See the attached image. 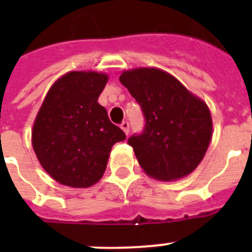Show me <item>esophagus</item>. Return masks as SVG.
<instances>
[{"label":"esophagus","instance_id":"34e87169","mask_svg":"<svg viewBox=\"0 0 252 252\" xmlns=\"http://www.w3.org/2000/svg\"><path fill=\"white\" fill-rule=\"evenodd\" d=\"M121 128L124 130V132L126 133V135H128V132H130V125H128L127 121H124L121 124Z\"/></svg>","mask_w":252,"mask_h":252}]
</instances>
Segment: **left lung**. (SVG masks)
I'll use <instances>...</instances> for the list:
<instances>
[{
  "label": "left lung",
  "mask_w": 252,
  "mask_h": 252,
  "mask_svg": "<svg viewBox=\"0 0 252 252\" xmlns=\"http://www.w3.org/2000/svg\"><path fill=\"white\" fill-rule=\"evenodd\" d=\"M120 82L145 115L144 132L128 139L145 174L171 182L194 171L212 139V116L206 102L159 68L127 69Z\"/></svg>",
  "instance_id": "8db88e82"
}]
</instances>
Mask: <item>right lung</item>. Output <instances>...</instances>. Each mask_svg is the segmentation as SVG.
Returning a JSON list of instances; mask_svg holds the SVG:
<instances>
[{
  "label": "right lung",
  "mask_w": 252,
  "mask_h": 252,
  "mask_svg": "<svg viewBox=\"0 0 252 252\" xmlns=\"http://www.w3.org/2000/svg\"><path fill=\"white\" fill-rule=\"evenodd\" d=\"M107 82L108 75L95 70L65 73L35 117L32 149L44 170L63 186L88 188L99 182L112 146L126 139L97 102Z\"/></svg>",
  "instance_id": "1"
}]
</instances>
